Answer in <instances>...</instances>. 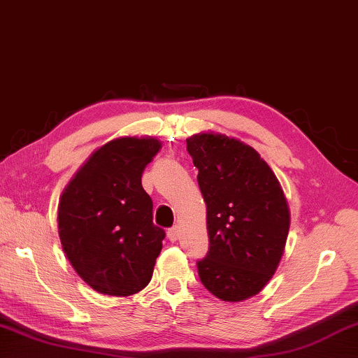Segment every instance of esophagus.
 <instances>
[{"label": "esophagus", "mask_w": 358, "mask_h": 358, "mask_svg": "<svg viewBox=\"0 0 358 358\" xmlns=\"http://www.w3.org/2000/svg\"><path fill=\"white\" fill-rule=\"evenodd\" d=\"M178 235H180L178 227H172V229H169V230H167V238H169V241L175 243V241H177V239H178Z\"/></svg>", "instance_id": "esophagus-1"}]
</instances>
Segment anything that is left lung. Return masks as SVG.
<instances>
[{"label": "left lung", "mask_w": 358, "mask_h": 358, "mask_svg": "<svg viewBox=\"0 0 358 358\" xmlns=\"http://www.w3.org/2000/svg\"><path fill=\"white\" fill-rule=\"evenodd\" d=\"M206 203L210 249L197 262L203 287L225 302L258 294L280 263L289 230L287 199L255 148L219 133L186 139Z\"/></svg>", "instance_id": "left-lung-1"}]
</instances>
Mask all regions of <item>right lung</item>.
<instances>
[{
	"instance_id": "add662e5",
	"label": "right lung",
	"mask_w": 358,
	"mask_h": 358,
	"mask_svg": "<svg viewBox=\"0 0 358 358\" xmlns=\"http://www.w3.org/2000/svg\"><path fill=\"white\" fill-rule=\"evenodd\" d=\"M155 138H119L95 150L57 206L62 249L76 274L108 296H131L150 282L166 233L153 224L142 172L159 152Z\"/></svg>"
}]
</instances>
